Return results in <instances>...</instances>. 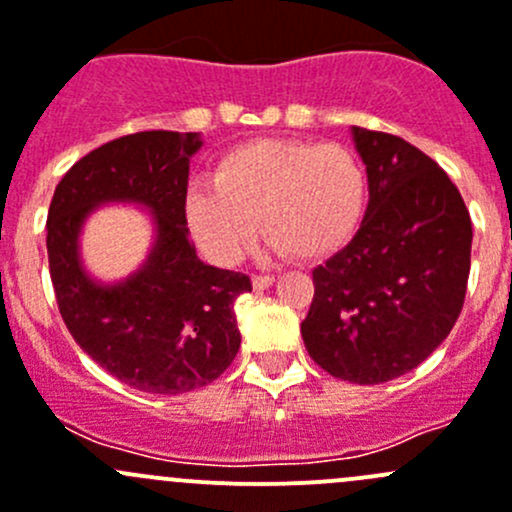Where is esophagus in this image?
<instances>
[{"instance_id":"esophagus-1","label":"esophagus","mask_w":512,"mask_h":512,"mask_svg":"<svg viewBox=\"0 0 512 512\" xmlns=\"http://www.w3.org/2000/svg\"><path fill=\"white\" fill-rule=\"evenodd\" d=\"M273 281H276L273 276H254V278H251V283H254L256 291H263V288L273 286Z\"/></svg>"}]
</instances>
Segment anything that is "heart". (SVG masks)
<instances>
[{
	"mask_svg": "<svg viewBox=\"0 0 512 512\" xmlns=\"http://www.w3.org/2000/svg\"><path fill=\"white\" fill-rule=\"evenodd\" d=\"M210 184L191 186L184 219L191 239L219 266H234L258 236L263 254L323 258L351 241L366 206V169L341 144L256 139L226 151Z\"/></svg>",
	"mask_w": 512,
	"mask_h": 512,
	"instance_id": "heart-1",
	"label": "heart"
}]
</instances>
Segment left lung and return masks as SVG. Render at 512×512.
I'll return each mask as SVG.
<instances>
[{
	"instance_id": "left-lung-1",
	"label": "left lung",
	"mask_w": 512,
	"mask_h": 512,
	"mask_svg": "<svg viewBox=\"0 0 512 512\" xmlns=\"http://www.w3.org/2000/svg\"><path fill=\"white\" fill-rule=\"evenodd\" d=\"M351 136L368 206L346 249L313 268L301 336L333 378L376 386L421 366L455 326L473 226L460 191L421 149L361 126Z\"/></svg>"
}]
</instances>
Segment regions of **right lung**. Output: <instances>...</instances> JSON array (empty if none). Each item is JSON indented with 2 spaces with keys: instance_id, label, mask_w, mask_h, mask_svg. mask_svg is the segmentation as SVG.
Instances as JSON below:
<instances>
[{
  "instance_id": "obj_1",
  "label": "right lung",
  "mask_w": 512,
  "mask_h": 512,
  "mask_svg": "<svg viewBox=\"0 0 512 512\" xmlns=\"http://www.w3.org/2000/svg\"><path fill=\"white\" fill-rule=\"evenodd\" d=\"M196 131H139L89 151L57 184L47 216V254L59 313L79 348L136 391L176 396L221 376L241 333L234 303L251 291L244 273L206 266L184 219ZM106 203L150 211L155 241L145 263L119 282L83 266L85 219Z\"/></svg>"
}]
</instances>
